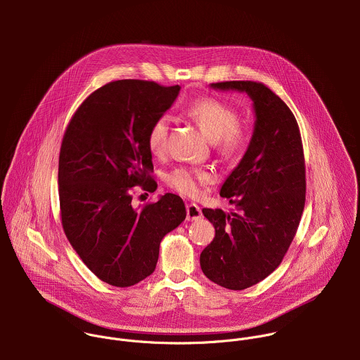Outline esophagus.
I'll list each match as a JSON object with an SVG mask.
<instances>
[{"label": "esophagus", "instance_id": "esophagus-1", "mask_svg": "<svg viewBox=\"0 0 360 360\" xmlns=\"http://www.w3.org/2000/svg\"><path fill=\"white\" fill-rule=\"evenodd\" d=\"M202 218V211L196 203H188L186 205V221H196Z\"/></svg>", "mask_w": 360, "mask_h": 360}]
</instances>
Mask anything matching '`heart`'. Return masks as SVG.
Instances as JSON below:
<instances>
[{"instance_id":"heart-1","label":"heart","mask_w":360,"mask_h":360,"mask_svg":"<svg viewBox=\"0 0 360 360\" xmlns=\"http://www.w3.org/2000/svg\"><path fill=\"white\" fill-rule=\"evenodd\" d=\"M188 115L200 127L225 160L240 158L249 146V131L238 122L236 110L226 102L207 96L193 101L186 110ZM171 128V117L160 115L152 121L146 132V145L153 155H162L167 150V141ZM167 185L178 193L195 198L202 188L214 182L215 176L207 169L178 167L165 174Z\"/></svg>"}]
</instances>
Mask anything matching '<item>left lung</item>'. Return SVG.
<instances>
[{"mask_svg":"<svg viewBox=\"0 0 360 360\" xmlns=\"http://www.w3.org/2000/svg\"><path fill=\"white\" fill-rule=\"evenodd\" d=\"M211 86L246 92L256 117L245 155L221 188L235 210H202L215 238L200 253V269L219 286L242 290L281 265L296 235L306 192L303 146L295 115L265 84L225 81Z\"/></svg>","mask_w":360,"mask_h":360,"instance_id":"1","label":"left lung"}]
</instances>
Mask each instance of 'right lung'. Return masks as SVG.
Here are the masks:
<instances>
[{"instance_id": "obj_1", "label": "right lung", "mask_w": 360, "mask_h": 360, "mask_svg": "<svg viewBox=\"0 0 360 360\" xmlns=\"http://www.w3.org/2000/svg\"><path fill=\"white\" fill-rule=\"evenodd\" d=\"M181 86L120 79L94 91L72 115L60 150L58 195L64 232L88 269L117 288L155 271L162 238L186 217L175 193L132 208L134 186L157 182L146 132Z\"/></svg>"}]
</instances>
